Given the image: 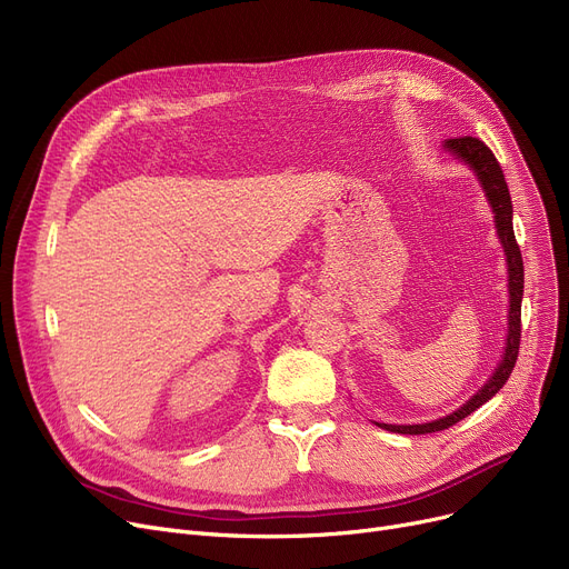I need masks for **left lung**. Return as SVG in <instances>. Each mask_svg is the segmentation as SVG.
I'll list each match as a JSON object with an SVG mask.
<instances>
[{
    "mask_svg": "<svg viewBox=\"0 0 569 569\" xmlns=\"http://www.w3.org/2000/svg\"><path fill=\"white\" fill-rule=\"evenodd\" d=\"M445 147L450 149L455 157H459L461 161H466L475 172L477 179H480L487 198L493 207L496 214V228H498V237L505 247V256H507V269H510V332H507V346H505V355L502 362L498 365L496 373L491 376V380L477 392L463 408H459L457 412L440 417L436 422H427V425H378L380 429L395 431V433H408V436H420V433H436L442 429H450L457 422H461L463 417H468L470 412H475L482 403H487L493 395H498L502 390V385L510 378L517 357H519V343H521V297H523V258H521V249L517 244L515 237V228H512V198H510V189H507L505 174L500 163L496 161L491 149L480 140L472 136H459V138H447Z\"/></svg>",
    "mask_w": 569,
    "mask_h": 569,
    "instance_id": "1",
    "label": "left lung"
}]
</instances>
